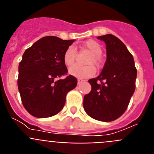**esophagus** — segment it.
<instances>
[{"label":"esophagus","mask_w":154,"mask_h":154,"mask_svg":"<svg viewBox=\"0 0 154 154\" xmlns=\"http://www.w3.org/2000/svg\"><path fill=\"white\" fill-rule=\"evenodd\" d=\"M85 82V80L81 79H78V85H80V84H82V82Z\"/></svg>","instance_id":"obj_1"}]
</instances>
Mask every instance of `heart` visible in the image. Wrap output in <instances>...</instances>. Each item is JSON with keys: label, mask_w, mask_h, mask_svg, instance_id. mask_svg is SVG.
I'll return each instance as SVG.
<instances>
[{"label": "heart", "mask_w": 154, "mask_h": 154, "mask_svg": "<svg viewBox=\"0 0 154 154\" xmlns=\"http://www.w3.org/2000/svg\"><path fill=\"white\" fill-rule=\"evenodd\" d=\"M84 48L89 51L91 56L87 61V65H95L97 67H99L101 65V57L100 55L103 53V48L99 42L95 40H88L84 43ZM76 51L73 46H69L64 53L63 61L65 65L71 66L74 64L75 60ZM69 73L71 75L79 79H87L93 76L96 73V69L92 65L88 66H79V65H73L69 69Z\"/></svg>", "instance_id": "obj_1"}]
</instances>
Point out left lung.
Instances as JSON below:
<instances>
[{"label":"left lung","mask_w":154,"mask_h":154,"mask_svg":"<svg viewBox=\"0 0 154 154\" xmlns=\"http://www.w3.org/2000/svg\"><path fill=\"white\" fill-rule=\"evenodd\" d=\"M106 45L102 72L89 82L91 92L84 96L85 112L95 119L111 122L125 112L136 88L137 71L127 48L112 35L97 37Z\"/></svg>","instance_id":"1"}]
</instances>
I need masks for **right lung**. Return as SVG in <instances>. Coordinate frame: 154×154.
<instances>
[{"instance_id":"right-lung-1","label":"right lung","mask_w":154,"mask_h":154,"mask_svg":"<svg viewBox=\"0 0 154 154\" xmlns=\"http://www.w3.org/2000/svg\"><path fill=\"white\" fill-rule=\"evenodd\" d=\"M74 41L44 37L23 54L17 86L23 106L35 117L47 118L58 113L65 106L68 92L75 88L77 79L71 75L55 80L67 73L64 53Z\"/></svg>"}]
</instances>
